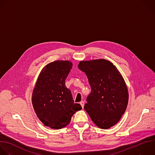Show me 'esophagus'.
I'll list each match as a JSON object with an SVG mask.
<instances>
[{"label": "esophagus", "instance_id": "1", "mask_svg": "<svg viewBox=\"0 0 155 155\" xmlns=\"http://www.w3.org/2000/svg\"><path fill=\"white\" fill-rule=\"evenodd\" d=\"M80 105H81L82 108H84V102L83 101H80Z\"/></svg>", "mask_w": 155, "mask_h": 155}]
</instances>
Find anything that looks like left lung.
<instances>
[{
	"mask_svg": "<svg viewBox=\"0 0 155 155\" xmlns=\"http://www.w3.org/2000/svg\"><path fill=\"white\" fill-rule=\"evenodd\" d=\"M78 67L87 75L91 87L85 111L101 129L115 125L128 102V89L120 73L113 63L104 59L81 61Z\"/></svg>",
	"mask_w": 155,
	"mask_h": 155,
	"instance_id": "1",
	"label": "left lung"
}]
</instances>
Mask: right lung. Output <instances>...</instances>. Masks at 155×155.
I'll return each mask as SVG.
<instances>
[{
    "label": "right lung",
    "instance_id": "add662e5",
    "mask_svg": "<svg viewBox=\"0 0 155 155\" xmlns=\"http://www.w3.org/2000/svg\"><path fill=\"white\" fill-rule=\"evenodd\" d=\"M69 61H55L41 71L32 94V104L42 123L52 129H61L71 122L72 116L81 110L75 104L65 80L72 69Z\"/></svg>",
    "mask_w": 155,
    "mask_h": 155
}]
</instances>
